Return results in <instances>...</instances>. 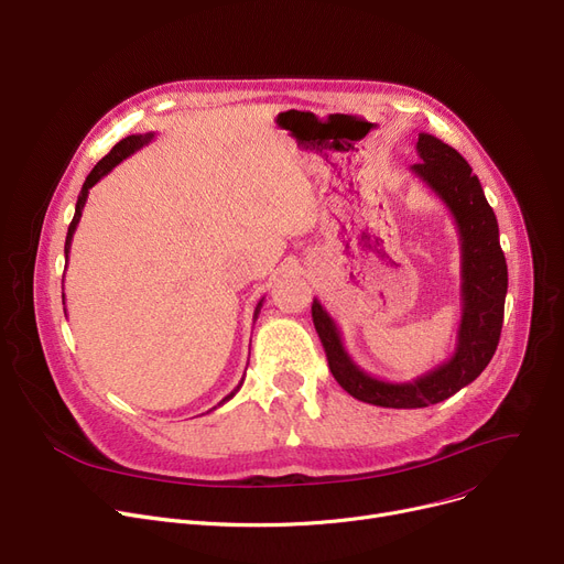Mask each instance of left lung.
Instances as JSON below:
<instances>
[{
  "instance_id": "left-lung-1",
  "label": "left lung",
  "mask_w": 564,
  "mask_h": 564,
  "mask_svg": "<svg viewBox=\"0 0 564 564\" xmlns=\"http://www.w3.org/2000/svg\"><path fill=\"white\" fill-rule=\"evenodd\" d=\"M416 152L421 163L412 165V175L446 205L459 235L462 318L453 355L414 380H380L355 364L341 341V329L321 301L314 297L312 305L314 327L335 380L352 399L393 410L442 403L485 371L499 346L508 293V263L499 241V223L471 165L457 150L423 131Z\"/></svg>"
}]
</instances>
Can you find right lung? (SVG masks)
<instances>
[{"instance_id":"1","label":"right lung","mask_w":564,"mask_h":564,"mask_svg":"<svg viewBox=\"0 0 564 564\" xmlns=\"http://www.w3.org/2000/svg\"><path fill=\"white\" fill-rule=\"evenodd\" d=\"M152 139H154V131H148V134H131V137L122 139V141H120V143H116V145H113V150H111V152H109L102 161H99V163L95 165V169L90 171V175L86 177V182H84V186H82V193H79V197H77V207H75L73 223H70V227H68V237H65V261H68V252H70V246H73L75 229H77V225H79V220H82V212H84L86 200H88V191H90L99 180H102L105 175H109L120 161H124L127 156H131V154H134L137 150H141L143 145H148ZM63 305H65V293H63ZM261 305H263V297H261V301L257 303V307H254V316H252V318H257V316H259ZM241 384H243V378H241V382L235 387V391H229L216 408L225 405L229 399H235L237 391L241 389ZM216 408H214V410H216Z\"/></svg>"}]
</instances>
